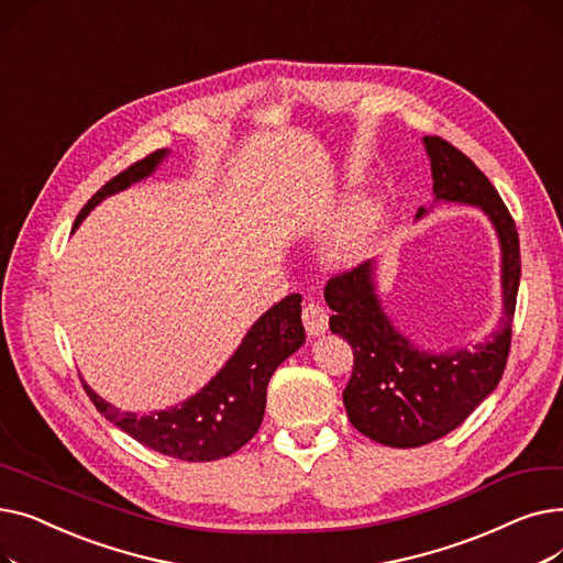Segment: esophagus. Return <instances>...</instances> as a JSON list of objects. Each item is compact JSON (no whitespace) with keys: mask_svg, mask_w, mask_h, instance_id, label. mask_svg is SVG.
Returning a JSON list of instances; mask_svg holds the SVG:
<instances>
[{"mask_svg":"<svg viewBox=\"0 0 563 563\" xmlns=\"http://www.w3.org/2000/svg\"><path fill=\"white\" fill-rule=\"evenodd\" d=\"M303 327L308 335H323L329 331V312L323 310L319 303H308L301 312Z\"/></svg>","mask_w":563,"mask_h":563,"instance_id":"esophagus-1","label":"esophagus"}]
</instances>
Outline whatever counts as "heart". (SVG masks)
I'll use <instances>...</instances> for the list:
<instances>
[{"label":"heart","mask_w":563,"mask_h":563,"mask_svg":"<svg viewBox=\"0 0 563 563\" xmlns=\"http://www.w3.org/2000/svg\"><path fill=\"white\" fill-rule=\"evenodd\" d=\"M378 223H380V210L376 205L361 207V210L353 214V219L349 223V232H346L342 251L344 253H356L369 240V234L378 228Z\"/></svg>","instance_id":"heart-1"}]
</instances>
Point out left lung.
I'll return each instance as SVG.
<instances>
[{"mask_svg":"<svg viewBox=\"0 0 563 563\" xmlns=\"http://www.w3.org/2000/svg\"><path fill=\"white\" fill-rule=\"evenodd\" d=\"M424 145L435 198L482 207L497 230L505 317L490 342L427 353L399 335L383 314L369 262L329 278L323 297L333 310L331 333L353 349V372L342 393L349 422L388 448H420L448 435L497 388L509 358L520 285L518 230L497 189L450 141L433 134L424 136Z\"/></svg>","mask_w":563,"mask_h":563,"instance_id":"left-lung-1","label":"left lung"}]
</instances>
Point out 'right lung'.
Listing matches in <instances>:
<instances>
[{"label": "right lung", "instance_id": "obj_1", "mask_svg": "<svg viewBox=\"0 0 563 563\" xmlns=\"http://www.w3.org/2000/svg\"><path fill=\"white\" fill-rule=\"evenodd\" d=\"M164 157L166 151H155L111 177L81 207L75 228L102 198L143 180ZM303 342L301 294H289L253 323L225 367L198 395L180 406L153 412V416H136V412H125L107 404L86 383L84 390L109 422L139 440L141 445L180 461H217L244 448L257 433L272 374Z\"/></svg>", "mask_w": 563, "mask_h": 563}]
</instances>
